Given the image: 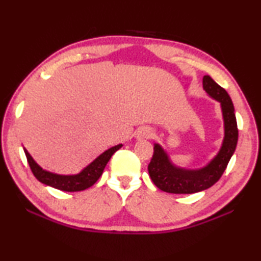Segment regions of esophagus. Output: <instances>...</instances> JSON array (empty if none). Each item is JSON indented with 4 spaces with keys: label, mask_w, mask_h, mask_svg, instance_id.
Instances as JSON below:
<instances>
[{
    "label": "esophagus",
    "mask_w": 261,
    "mask_h": 261,
    "mask_svg": "<svg viewBox=\"0 0 261 261\" xmlns=\"http://www.w3.org/2000/svg\"><path fill=\"white\" fill-rule=\"evenodd\" d=\"M154 136V132L151 129V127L148 126H143L138 129L136 134V138L138 140H143V139H151L152 137Z\"/></svg>",
    "instance_id": "obj_1"
}]
</instances>
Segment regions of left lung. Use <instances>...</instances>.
Returning <instances> with one entry per match:
<instances>
[{
    "instance_id": "left-lung-1",
    "label": "left lung",
    "mask_w": 261,
    "mask_h": 261,
    "mask_svg": "<svg viewBox=\"0 0 261 261\" xmlns=\"http://www.w3.org/2000/svg\"><path fill=\"white\" fill-rule=\"evenodd\" d=\"M202 86L207 95L220 103L224 127L222 144L216 155L207 165L196 169L176 166L166 149L160 144H154V153L148 165V173L153 183L165 192L188 194L211 188L222 176L236 149L238 130L235 108L230 96L210 76L202 78Z\"/></svg>"
}]
</instances>
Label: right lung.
I'll return each instance as SVG.
<instances>
[{
	"label": "right lung",
	"mask_w": 261,
	"mask_h": 261,
	"mask_svg": "<svg viewBox=\"0 0 261 261\" xmlns=\"http://www.w3.org/2000/svg\"><path fill=\"white\" fill-rule=\"evenodd\" d=\"M123 146L122 144L115 145V146L108 148L107 151L101 153L98 158H95L90 165H87L85 168L79 171L78 174L72 175H61L51 173L49 170L43 169L35 162L32 155L29 153L28 149L25 147L24 152L25 155L28 158V162L31 167L33 175L37 177L39 182H41L46 185H49L51 188H55L57 190H62V191L67 192H76V191H83V190L88 189L92 187L99 177L103 173V169L108 161L110 160L113 154L118 151Z\"/></svg>",
	"instance_id": "right-lung-1"
}]
</instances>
